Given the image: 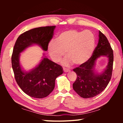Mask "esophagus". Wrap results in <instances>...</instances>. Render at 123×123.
Instances as JSON below:
<instances>
[{
	"label": "esophagus",
	"instance_id": "34e87169",
	"mask_svg": "<svg viewBox=\"0 0 123 123\" xmlns=\"http://www.w3.org/2000/svg\"><path fill=\"white\" fill-rule=\"evenodd\" d=\"M63 71L64 73H67L68 72H69V69H63Z\"/></svg>",
	"mask_w": 123,
	"mask_h": 123
}]
</instances>
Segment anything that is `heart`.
Segmentation results:
<instances>
[{
    "mask_svg": "<svg viewBox=\"0 0 123 123\" xmlns=\"http://www.w3.org/2000/svg\"><path fill=\"white\" fill-rule=\"evenodd\" d=\"M95 37L90 30L79 31L69 29L61 32L57 40H52L48 45V51L54 62H59L64 55H67L62 62L64 66L74 63L82 66L87 63L94 52Z\"/></svg>",
    "mask_w": 123,
    "mask_h": 123,
    "instance_id": "heart-1",
    "label": "heart"
}]
</instances>
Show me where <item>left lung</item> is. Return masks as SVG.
Masks as SVG:
<instances>
[{
	"mask_svg": "<svg viewBox=\"0 0 123 123\" xmlns=\"http://www.w3.org/2000/svg\"><path fill=\"white\" fill-rule=\"evenodd\" d=\"M101 56L108 58L106 68L100 74L95 71V66L98 58ZM113 63V53L106 37L99 32L97 47L89 61L82 66L74 68L77 79L73 84L74 90L84 98L94 97L101 93L111 79Z\"/></svg>",
	"mask_w": 123,
	"mask_h": 123,
	"instance_id": "8db88e82",
	"label": "left lung"
}]
</instances>
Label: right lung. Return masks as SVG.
<instances>
[{
	"mask_svg": "<svg viewBox=\"0 0 123 123\" xmlns=\"http://www.w3.org/2000/svg\"><path fill=\"white\" fill-rule=\"evenodd\" d=\"M55 28L39 27L27 31L18 37L13 48L11 62L16 82L25 94L35 98L46 97L54 90L56 79L63 74V68L43 54L39 63L26 71L20 64V53L34 45L47 51Z\"/></svg>",
	"mask_w": 123,
	"mask_h": 123,
	"instance_id": "add662e5",
	"label": "right lung"
}]
</instances>
